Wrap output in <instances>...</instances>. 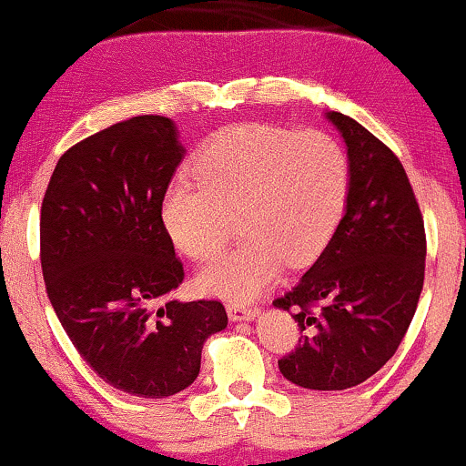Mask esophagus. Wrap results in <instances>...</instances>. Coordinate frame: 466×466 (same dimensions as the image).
Segmentation results:
<instances>
[{"mask_svg": "<svg viewBox=\"0 0 466 466\" xmlns=\"http://www.w3.org/2000/svg\"><path fill=\"white\" fill-rule=\"evenodd\" d=\"M228 315L232 322H245V319H254L258 315V307H251V304H238L229 302L228 304Z\"/></svg>", "mask_w": 466, "mask_h": 466, "instance_id": "1", "label": "esophagus"}]
</instances>
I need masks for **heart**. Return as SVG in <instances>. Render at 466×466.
<instances>
[{
    "mask_svg": "<svg viewBox=\"0 0 466 466\" xmlns=\"http://www.w3.org/2000/svg\"><path fill=\"white\" fill-rule=\"evenodd\" d=\"M199 179L166 190L162 221L192 260L215 256L238 226L245 238L197 276L203 293L245 300L282 263H311L333 237L349 199L350 166L330 133L243 122L217 133L197 157Z\"/></svg>",
    "mask_w": 466,
    "mask_h": 466,
    "instance_id": "1",
    "label": "heart"
}]
</instances>
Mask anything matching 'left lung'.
Returning a JSON list of instances; mask_svg holds the SVG:
<instances>
[{"instance_id": "left-lung-1", "label": "left lung", "mask_w": 466, "mask_h": 466, "mask_svg": "<svg viewBox=\"0 0 466 466\" xmlns=\"http://www.w3.org/2000/svg\"><path fill=\"white\" fill-rule=\"evenodd\" d=\"M346 142L350 186L339 226L274 307L293 311L300 344L278 361L309 390L360 386L408 333L425 280V226L403 164L352 117L326 114Z\"/></svg>"}]
</instances>
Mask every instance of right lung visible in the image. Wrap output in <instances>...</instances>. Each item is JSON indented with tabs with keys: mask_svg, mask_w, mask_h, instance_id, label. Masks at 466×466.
Returning <instances> with one entry per match:
<instances>
[{
	"mask_svg": "<svg viewBox=\"0 0 466 466\" xmlns=\"http://www.w3.org/2000/svg\"><path fill=\"white\" fill-rule=\"evenodd\" d=\"M181 157L170 117H129L63 153L41 203V269L58 322L103 381L142 399L188 388L203 341L228 326L218 300H170L184 265L162 201Z\"/></svg>",
	"mask_w": 466,
	"mask_h": 466,
	"instance_id": "add662e5",
	"label": "right lung"
}]
</instances>
